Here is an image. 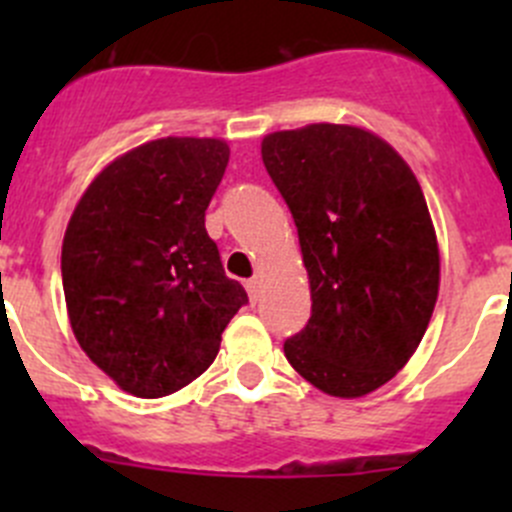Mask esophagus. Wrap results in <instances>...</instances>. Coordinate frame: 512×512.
<instances>
[{
	"mask_svg": "<svg viewBox=\"0 0 512 512\" xmlns=\"http://www.w3.org/2000/svg\"><path fill=\"white\" fill-rule=\"evenodd\" d=\"M247 294H250V302H257L260 299V280L257 277H252V280H247Z\"/></svg>",
	"mask_w": 512,
	"mask_h": 512,
	"instance_id": "1",
	"label": "esophagus"
}]
</instances>
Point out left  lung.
<instances>
[{"instance_id": "1", "label": "left lung", "mask_w": 512, "mask_h": 512, "mask_svg": "<svg viewBox=\"0 0 512 512\" xmlns=\"http://www.w3.org/2000/svg\"><path fill=\"white\" fill-rule=\"evenodd\" d=\"M262 163L297 225L312 294L287 361L324 394H369L404 369L436 307L441 260L421 185L389 143L339 123L270 133Z\"/></svg>"}]
</instances>
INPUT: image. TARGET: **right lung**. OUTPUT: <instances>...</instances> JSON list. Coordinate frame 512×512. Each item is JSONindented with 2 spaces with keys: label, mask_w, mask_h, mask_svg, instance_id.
<instances>
[{
  "label": "right lung",
  "mask_w": 512,
  "mask_h": 512,
  "mask_svg": "<svg viewBox=\"0 0 512 512\" xmlns=\"http://www.w3.org/2000/svg\"><path fill=\"white\" fill-rule=\"evenodd\" d=\"M227 160L220 138L143 143L96 175L66 227L61 280L76 342L138 399L198 379L247 304L205 230Z\"/></svg>",
  "instance_id": "1"
}]
</instances>
